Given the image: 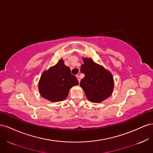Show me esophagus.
Segmentation results:
<instances>
[{
  "instance_id": "1",
  "label": "esophagus",
  "mask_w": 153,
  "mask_h": 153,
  "mask_svg": "<svg viewBox=\"0 0 153 153\" xmlns=\"http://www.w3.org/2000/svg\"><path fill=\"white\" fill-rule=\"evenodd\" d=\"M76 76V78H77V79H78V82H79V83H80V76L78 75H77Z\"/></svg>"
}]
</instances>
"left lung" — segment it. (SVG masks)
I'll return each mask as SVG.
<instances>
[{"label":"left lung","mask_w":153,"mask_h":153,"mask_svg":"<svg viewBox=\"0 0 153 153\" xmlns=\"http://www.w3.org/2000/svg\"><path fill=\"white\" fill-rule=\"evenodd\" d=\"M82 59L84 64H82L80 71L85 74V77L82 79L80 85L91 102H102L113 92L114 80L112 74L91 58L83 57Z\"/></svg>","instance_id":"left-lung-1"}]
</instances>
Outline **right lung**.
Listing matches in <instances>:
<instances>
[{
    "label": "right lung",
    "mask_w": 153,
    "mask_h": 153,
    "mask_svg": "<svg viewBox=\"0 0 153 153\" xmlns=\"http://www.w3.org/2000/svg\"><path fill=\"white\" fill-rule=\"evenodd\" d=\"M78 81L73 75L69 67L61 59L55 65L45 70L38 82L39 94L51 102L65 100L73 86L78 85Z\"/></svg>",
    "instance_id": "obj_1"
}]
</instances>
